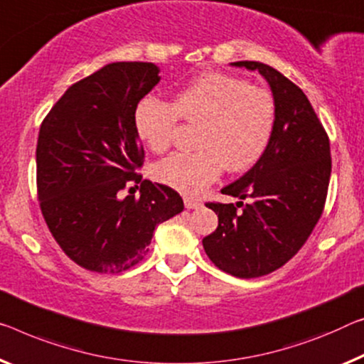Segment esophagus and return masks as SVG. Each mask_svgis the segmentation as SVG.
Segmentation results:
<instances>
[{"label": "esophagus", "instance_id": "esophagus-1", "mask_svg": "<svg viewBox=\"0 0 364 364\" xmlns=\"http://www.w3.org/2000/svg\"><path fill=\"white\" fill-rule=\"evenodd\" d=\"M183 205H186L187 210H197L201 206V203L198 200H193V198H183Z\"/></svg>", "mask_w": 364, "mask_h": 364}]
</instances>
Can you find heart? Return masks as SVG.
<instances>
[{"label": "heart", "instance_id": "heart-1", "mask_svg": "<svg viewBox=\"0 0 364 364\" xmlns=\"http://www.w3.org/2000/svg\"><path fill=\"white\" fill-rule=\"evenodd\" d=\"M272 94L247 81L203 73L176 94L174 104L154 96L139 100L133 124L138 138L153 151L169 146L178 119L200 124L195 153H176L156 166L154 177L183 195H197L221 176L240 172L262 158L275 128Z\"/></svg>", "mask_w": 364, "mask_h": 364}]
</instances>
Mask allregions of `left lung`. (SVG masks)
<instances>
[{
  "label": "left lung",
  "mask_w": 364,
  "mask_h": 364,
  "mask_svg": "<svg viewBox=\"0 0 364 364\" xmlns=\"http://www.w3.org/2000/svg\"><path fill=\"white\" fill-rule=\"evenodd\" d=\"M231 65L264 76L275 100V128L252 169L221 188L250 203L206 205L218 228L203 237V249L223 272L255 278L293 259L317 225L331 181V143L309 99L287 76L259 61Z\"/></svg>",
  "instance_id": "obj_1"
}]
</instances>
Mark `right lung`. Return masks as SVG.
<instances>
[{
    "mask_svg": "<svg viewBox=\"0 0 364 364\" xmlns=\"http://www.w3.org/2000/svg\"><path fill=\"white\" fill-rule=\"evenodd\" d=\"M159 66L115 61L66 89L38 132L37 190L63 252L97 273H120L148 254L154 229L183 210L176 190L136 174L143 149L133 115L161 81ZM128 181L140 198H118ZM138 187V186H136Z\"/></svg>",
    "mask_w": 364,
    "mask_h": 364,
    "instance_id": "right-lung-1",
    "label": "right lung"
}]
</instances>
